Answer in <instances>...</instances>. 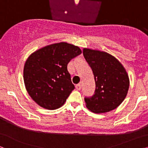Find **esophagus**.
<instances>
[{
  "mask_svg": "<svg viewBox=\"0 0 148 148\" xmlns=\"http://www.w3.org/2000/svg\"><path fill=\"white\" fill-rule=\"evenodd\" d=\"M76 88L77 90H80L81 89V84H77L76 85Z\"/></svg>",
  "mask_w": 148,
  "mask_h": 148,
  "instance_id": "esophagus-1",
  "label": "esophagus"
}]
</instances>
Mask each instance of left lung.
Returning a JSON list of instances; mask_svg holds the SVG:
<instances>
[{"label":"left lung","instance_id":"1","mask_svg":"<svg viewBox=\"0 0 148 148\" xmlns=\"http://www.w3.org/2000/svg\"><path fill=\"white\" fill-rule=\"evenodd\" d=\"M84 58L93 72L96 88L91 97L84 98L86 107L94 113L116 109L125 99L129 78L123 64L105 51L83 49Z\"/></svg>","mask_w":148,"mask_h":148}]
</instances>
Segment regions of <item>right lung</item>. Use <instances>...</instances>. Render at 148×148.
Segmentation results:
<instances>
[{
    "mask_svg": "<svg viewBox=\"0 0 148 148\" xmlns=\"http://www.w3.org/2000/svg\"><path fill=\"white\" fill-rule=\"evenodd\" d=\"M78 46L61 42L33 52L23 67V81L27 93L40 107L58 109L74 89L68 64L81 54Z\"/></svg>",
    "mask_w": 148,
    "mask_h": 148,
    "instance_id": "obj_1",
    "label": "right lung"
}]
</instances>
